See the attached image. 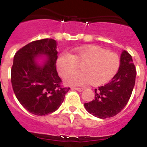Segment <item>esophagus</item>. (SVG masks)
Here are the masks:
<instances>
[{"label": "esophagus", "instance_id": "34e87169", "mask_svg": "<svg viewBox=\"0 0 147 147\" xmlns=\"http://www.w3.org/2000/svg\"><path fill=\"white\" fill-rule=\"evenodd\" d=\"M72 89H74V90H77V91H79V92H82L83 90V88H73Z\"/></svg>", "mask_w": 147, "mask_h": 147}]
</instances>
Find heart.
Returning a JSON list of instances; mask_svg holds the SVG:
<instances>
[{"label": "heart", "mask_w": 147, "mask_h": 147, "mask_svg": "<svg viewBox=\"0 0 147 147\" xmlns=\"http://www.w3.org/2000/svg\"><path fill=\"white\" fill-rule=\"evenodd\" d=\"M81 64L82 71L65 77L71 85H83L88 82L95 85L107 83L114 77L121 65L117 54L107 51L98 45H84L74 49V54L63 51L58 56L57 68L62 76L73 72Z\"/></svg>", "instance_id": "heart-1"}]
</instances>
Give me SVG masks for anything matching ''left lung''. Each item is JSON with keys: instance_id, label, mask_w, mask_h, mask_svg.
I'll return each mask as SVG.
<instances>
[{"instance_id": "8db88e82", "label": "left lung", "mask_w": 147, "mask_h": 147, "mask_svg": "<svg viewBox=\"0 0 147 147\" xmlns=\"http://www.w3.org/2000/svg\"><path fill=\"white\" fill-rule=\"evenodd\" d=\"M117 74L109 83L95 89V99L84 105L89 113L99 119L113 117L127 105L135 86L136 70L129 53L123 51Z\"/></svg>"}]
</instances>
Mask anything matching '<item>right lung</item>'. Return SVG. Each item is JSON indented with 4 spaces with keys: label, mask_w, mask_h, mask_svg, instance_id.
Returning <instances> with one entry per match:
<instances>
[{
    "label": "right lung",
    "mask_w": 147,
    "mask_h": 147,
    "mask_svg": "<svg viewBox=\"0 0 147 147\" xmlns=\"http://www.w3.org/2000/svg\"><path fill=\"white\" fill-rule=\"evenodd\" d=\"M57 45L53 39L36 40L20 49L14 57L11 70L13 90L22 106L34 115L55 112L70 89L62 86L56 69ZM40 59L41 63L38 61Z\"/></svg>",
    "instance_id": "right-lung-1"
}]
</instances>
